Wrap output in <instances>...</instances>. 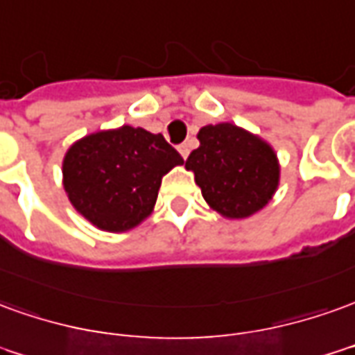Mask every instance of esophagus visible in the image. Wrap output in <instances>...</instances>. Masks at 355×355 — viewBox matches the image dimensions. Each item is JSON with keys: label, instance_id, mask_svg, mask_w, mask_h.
Listing matches in <instances>:
<instances>
[{"label": "esophagus", "instance_id": "34e87169", "mask_svg": "<svg viewBox=\"0 0 355 355\" xmlns=\"http://www.w3.org/2000/svg\"><path fill=\"white\" fill-rule=\"evenodd\" d=\"M178 152H180V155L186 159L188 153H190V146H188V144H180V146H178Z\"/></svg>", "mask_w": 355, "mask_h": 355}]
</instances>
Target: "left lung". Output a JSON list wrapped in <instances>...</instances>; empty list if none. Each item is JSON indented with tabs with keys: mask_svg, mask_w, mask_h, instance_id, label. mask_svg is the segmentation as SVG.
Returning <instances> with one entry per match:
<instances>
[{
	"mask_svg": "<svg viewBox=\"0 0 355 355\" xmlns=\"http://www.w3.org/2000/svg\"><path fill=\"white\" fill-rule=\"evenodd\" d=\"M198 140L186 169L194 173L209 207L227 219H246L263 209L281 177L271 146L232 123L203 126Z\"/></svg>",
	"mask_w": 355,
	"mask_h": 355,
	"instance_id": "8db88e82",
	"label": "left lung"
}]
</instances>
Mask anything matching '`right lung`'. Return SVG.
Instances as JSON below:
<instances>
[{
    "instance_id": "1",
    "label": "right lung",
    "mask_w": 355,
    "mask_h": 355,
    "mask_svg": "<svg viewBox=\"0 0 355 355\" xmlns=\"http://www.w3.org/2000/svg\"><path fill=\"white\" fill-rule=\"evenodd\" d=\"M182 163L161 135L125 125L74 142L63 159V186L94 227L125 232L153 211L161 178Z\"/></svg>"
}]
</instances>
